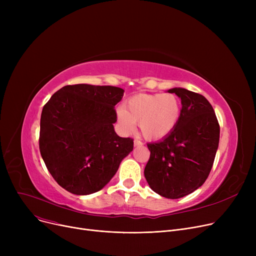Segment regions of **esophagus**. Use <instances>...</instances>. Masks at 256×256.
Returning <instances> with one entry per match:
<instances>
[{
  "label": "esophagus",
  "instance_id": "esophagus-1",
  "mask_svg": "<svg viewBox=\"0 0 256 256\" xmlns=\"http://www.w3.org/2000/svg\"><path fill=\"white\" fill-rule=\"evenodd\" d=\"M134 145H135V146H141V145H143V143L140 140L135 139V141H134Z\"/></svg>",
  "mask_w": 256,
  "mask_h": 256
}]
</instances>
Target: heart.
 Instances as JSON below:
<instances>
[{
	"instance_id": "b5f03b06",
	"label": "heart",
	"mask_w": 256,
	"mask_h": 256,
	"mask_svg": "<svg viewBox=\"0 0 256 256\" xmlns=\"http://www.w3.org/2000/svg\"><path fill=\"white\" fill-rule=\"evenodd\" d=\"M117 116L126 132H132L139 122L144 138L162 140L176 128L182 117V102L173 93L138 94L126 102V109H118Z\"/></svg>"
}]
</instances>
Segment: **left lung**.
Listing matches in <instances>:
<instances>
[{"label": "left lung", "instance_id": "8db88e82", "mask_svg": "<svg viewBox=\"0 0 256 256\" xmlns=\"http://www.w3.org/2000/svg\"><path fill=\"white\" fill-rule=\"evenodd\" d=\"M182 100V117L170 135L148 143L144 176L158 195L178 199L202 186L218 150L220 126L212 104L201 94L172 88Z\"/></svg>", "mask_w": 256, "mask_h": 256}]
</instances>
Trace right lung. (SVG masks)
Returning a JSON list of instances; mask_svg holds the SVG:
<instances>
[{"instance_id":"right-lung-1","label":"right lung","mask_w":256,"mask_h":256,"mask_svg":"<svg viewBox=\"0 0 256 256\" xmlns=\"http://www.w3.org/2000/svg\"><path fill=\"white\" fill-rule=\"evenodd\" d=\"M124 92L114 86L67 85L44 104L39 150L66 191L89 195L102 190L132 150V139L119 137L113 126Z\"/></svg>"}]
</instances>
